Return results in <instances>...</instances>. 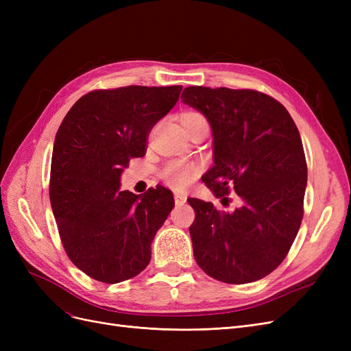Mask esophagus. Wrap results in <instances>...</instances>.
<instances>
[{"label":"esophagus","mask_w":351,"mask_h":351,"mask_svg":"<svg viewBox=\"0 0 351 351\" xmlns=\"http://www.w3.org/2000/svg\"><path fill=\"white\" fill-rule=\"evenodd\" d=\"M186 200H187V197H186L184 195H182V193H174V202H176V205H183V204H186Z\"/></svg>","instance_id":"esophagus-1"}]
</instances>
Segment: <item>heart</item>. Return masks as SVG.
<instances>
[{"label":"heart","mask_w":351,"mask_h":351,"mask_svg":"<svg viewBox=\"0 0 351 351\" xmlns=\"http://www.w3.org/2000/svg\"><path fill=\"white\" fill-rule=\"evenodd\" d=\"M180 123H182L183 129L187 132L192 127L197 124H208L206 119L197 111H186L180 115ZM200 174V165L196 161H190V159H174L169 161L161 171L162 182L174 190H184Z\"/></svg>","instance_id":"b5f03b06"}]
</instances>
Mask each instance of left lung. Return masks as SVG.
I'll return each mask as SVG.
<instances>
[{"label":"left lung","mask_w":351,"mask_h":351,"mask_svg":"<svg viewBox=\"0 0 351 351\" xmlns=\"http://www.w3.org/2000/svg\"><path fill=\"white\" fill-rule=\"evenodd\" d=\"M182 99L204 114L214 134L215 165L202 178L228 204L190 197L193 254L209 277L247 284L280 267L299 232L307 165L297 125L282 104L253 89L189 86Z\"/></svg>","instance_id":"1"}]
</instances>
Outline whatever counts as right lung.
Returning <instances> with one entry per match:
<instances>
[{"label":"right lung","mask_w":351,"mask_h":351,"mask_svg":"<svg viewBox=\"0 0 351 351\" xmlns=\"http://www.w3.org/2000/svg\"><path fill=\"white\" fill-rule=\"evenodd\" d=\"M182 86L92 90L73 105L56 134L49 200L67 256L90 278L117 284L141 274L151 243L174 208L162 186L134 195L123 169L146 154L152 127Z\"/></svg>","instance_id":"right-lung-1"}]
</instances>
